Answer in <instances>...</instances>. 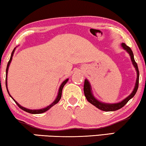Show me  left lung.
I'll return each mask as SVG.
<instances>
[{
	"label": "left lung",
	"instance_id": "8db88e82",
	"mask_svg": "<svg viewBox=\"0 0 146 146\" xmlns=\"http://www.w3.org/2000/svg\"><path fill=\"white\" fill-rule=\"evenodd\" d=\"M121 47L123 48V49H124L129 54V56H130V58H131V61L132 62V64L133 66V67L135 68V71H136V73H137V78H136V81H135L134 88H133L132 92H131L128 96L125 98V99H123V100H121V102H117V103L109 104V103L103 102L100 101L97 98H96L94 96L90 82L87 79H85V81H84V95L86 98L87 100L90 103L92 104L94 106L96 107L97 108L101 110L102 111H112L117 110L123 107L125 104H126L127 102L129 100L131 99L133 96H134L135 93H136V92L137 90V88H138L139 74L137 64V63L135 62L134 57H133V52L131 50L130 48L127 46L125 43H121Z\"/></svg>",
	"mask_w": 146,
	"mask_h": 146
}]
</instances>
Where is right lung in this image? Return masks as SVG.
<instances>
[{"instance_id":"1","label":"right lung","mask_w":146,"mask_h":146,"mask_svg":"<svg viewBox=\"0 0 146 146\" xmlns=\"http://www.w3.org/2000/svg\"><path fill=\"white\" fill-rule=\"evenodd\" d=\"M16 48H17V47H15L14 50L12 52V54H11V58H10L9 62H8V64H7V70H6V87H7V92L8 93H9V94L10 96H11L12 98L14 101L15 102V103L17 104L18 105V106H19L20 108L23 110L27 111L28 113H33V114H38V113H44L45 112V111H46L48 110L49 109H50L53 106H54L55 104H56L58 102L60 101V100L61 98V96H62V89H63V87L64 86V85L66 84V82L68 81V78H67L66 80H65L64 81L62 82V83L61 84V85L60 86V88H59V90H58V95L56 98V99L54 100V101L52 103L50 104L49 106H48L44 108H41V109H38V110H31V109H29V108H26L22 106L21 105H20L19 103L17 102V101L15 100V99L13 98V97L11 96V95L9 94V90H8V86H7V75H8V71H9V66H10V64H11L12 60H13V56L14 55V53H15V51Z\"/></svg>"}]
</instances>
